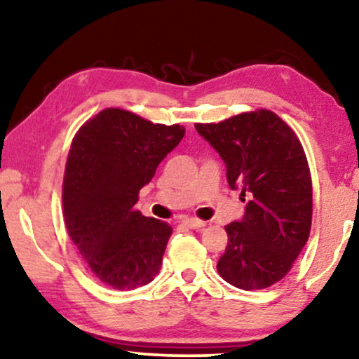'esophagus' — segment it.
Returning a JSON list of instances; mask_svg holds the SVG:
<instances>
[{
    "label": "esophagus",
    "mask_w": 359,
    "mask_h": 359,
    "mask_svg": "<svg viewBox=\"0 0 359 359\" xmlns=\"http://www.w3.org/2000/svg\"><path fill=\"white\" fill-rule=\"evenodd\" d=\"M183 222H184V225H188L189 229H204L205 227V222H203V220H199V219H194V217H186Z\"/></svg>",
    "instance_id": "obj_1"
}]
</instances>
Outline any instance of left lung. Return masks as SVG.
Returning a JSON list of instances; mask_svg holds the SVG:
<instances>
[{
    "mask_svg": "<svg viewBox=\"0 0 359 359\" xmlns=\"http://www.w3.org/2000/svg\"><path fill=\"white\" fill-rule=\"evenodd\" d=\"M194 127L224 160L230 188L248 198L243 217L225 225L229 243L217 271L245 291L273 286L311 233L312 181L301 142L266 109Z\"/></svg>",
    "mask_w": 359,
    "mask_h": 359,
    "instance_id": "8db88e82",
    "label": "left lung"
}]
</instances>
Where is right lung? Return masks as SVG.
Wrapping results in <instances>:
<instances>
[{
  "mask_svg": "<svg viewBox=\"0 0 359 359\" xmlns=\"http://www.w3.org/2000/svg\"><path fill=\"white\" fill-rule=\"evenodd\" d=\"M183 135L178 124H154L109 107L81 126L72 142L63 217L86 266L112 289L145 286L160 271L173 229L134 205Z\"/></svg>",
  "mask_w": 359,
  "mask_h": 359,
  "instance_id": "add662e5",
  "label": "right lung"
}]
</instances>
